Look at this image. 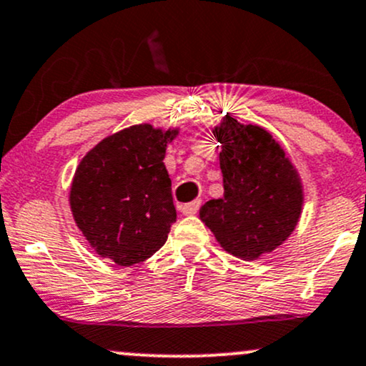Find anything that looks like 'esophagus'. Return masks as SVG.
Wrapping results in <instances>:
<instances>
[{"instance_id": "1", "label": "esophagus", "mask_w": 366, "mask_h": 366, "mask_svg": "<svg viewBox=\"0 0 366 366\" xmlns=\"http://www.w3.org/2000/svg\"><path fill=\"white\" fill-rule=\"evenodd\" d=\"M199 206H201V201H192V202H187V204H184L180 207V211H182V214L186 216H194L199 209Z\"/></svg>"}]
</instances>
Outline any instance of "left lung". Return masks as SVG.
<instances>
[{
	"label": "left lung",
	"instance_id": "left-lung-1",
	"mask_svg": "<svg viewBox=\"0 0 366 366\" xmlns=\"http://www.w3.org/2000/svg\"><path fill=\"white\" fill-rule=\"evenodd\" d=\"M212 133L221 143L224 194L201 206L199 217L226 252L257 260L279 248L299 223V172L265 128L226 114Z\"/></svg>",
	"mask_w": 366,
	"mask_h": 366
}]
</instances>
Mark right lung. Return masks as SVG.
Listing matches in <instances>:
<instances>
[{
    "label": "right lung",
    "mask_w": 366,
    "mask_h": 366,
    "mask_svg": "<svg viewBox=\"0 0 366 366\" xmlns=\"http://www.w3.org/2000/svg\"><path fill=\"white\" fill-rule=\"evenodd\" d=\"M177 135V128L133 124L101 140L77 165L69 202L99 257L129 267L167 242L177 212L164 159Z\"/></svg>",
    "instance_id": "1"
}]
</instances>
